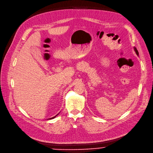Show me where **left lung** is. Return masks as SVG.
<instances>
[{
	"mask_svg": "<svg viewBox=\"0 0 153 153\" xmlns=\"http://www.w3.org/2000/svg\"><path fill=\"white\" fill-rule=\"evenodd\" d=\"M134 51H135V52H136V54L137 56H139V52H138L137 49H136L135 47H134Z\"/></svg>",
	"mask_w": 153,
	"mask_h": 153,
	"instance_id": "1",
	"label": "left lung"
}]
</instances>
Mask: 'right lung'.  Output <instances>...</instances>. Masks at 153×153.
I'll list each match as a JSON object with an SVG mask.
<instances>
[{
	"mask_svg": "<svg viewBox=\"0 0 153 153\" xmlns=\"http://www.w3.org/2000/svg\"><path fill=\"white\" fill-rule=\"evenodd\" d=\"M59 113H60V112H59ZM59 114H57L56 116H54V117H51V118H49V119H54V118H55V117H56Z\"/></svg>",
	"mask_w": 153,
	"mask_h": 153,
	"instance_id": "add662e5",
	"label": "right lung"
}]
</instances>
